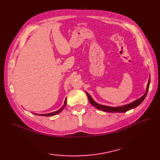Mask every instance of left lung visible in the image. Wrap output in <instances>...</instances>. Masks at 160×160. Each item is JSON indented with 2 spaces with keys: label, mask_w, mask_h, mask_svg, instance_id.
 Masks as SVG:
<instances>
[{
  "label": "left lung",
  "mask_w": 160,
  "mask_h": 160,
  "mask_svg": "<svg viewBox=\"0 0 160 160\" xmlns=\"http://www.w3.org/2000/svg\"><path fill=\"white\" fill-rule=\"evenodd\" d=\"M149 84H150V78H149L148 82L147 84V90H146V92L143 95V96L139 98V99L132 102H131V103L125 104V105H122V106H120V107H109V106H106V105L98 104L96 102V101L93 100L92 97H91L90 95L87 92V91H86V93L87 95L88 98H89V102L91 103V104H92L93 107L98 108V109L104 111V112H108V113H124V112H127L129 110L132 109V108L137 107L142 102L144 101V98H146V96H147V94L148 93Z\"/></svg>",
  "instance_id": "left-lung-1"
}]
</instances>
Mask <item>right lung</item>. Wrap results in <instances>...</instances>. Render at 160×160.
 <instances>
[{"label":"right lung","mask_w":160,"mask_h":160,"mask_svg":"<svg viewBox=\"0 0 160 160\" xmlns=\"http://www.w3.org/2000/svg\"><path fill=\"white\" fill-rule=\"evenodd\" d=\"M66 104H67V98H66L65 100H64V102L63 106L61 107L60 109L58 110V111H54V112H52V113H46V114H37V113H34V114H36V115H42V116H52V115H57L58 113H60V112L64 109V107H65Z\"/></svg>","instance_id":"1"}]
</instances>
